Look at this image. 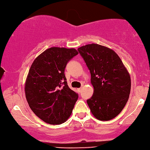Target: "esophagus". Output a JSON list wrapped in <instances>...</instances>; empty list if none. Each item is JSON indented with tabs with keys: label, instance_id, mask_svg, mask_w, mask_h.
Here are the masks:
<instances>
[{
	"label": "esophagus",
	"instance_id": "obj_1",
	"mask_svg": "<svg viewBox=\"0 0 150 150\" xmlns=\"http://www.w3.org/2000/svg\"><path fill=\"white\" fill-rule=\"evenodd\" d=\"M77 91H79V92H81V88H78V89H77Z\"/></svg>",
	"mask_w": 150,
	"mask_h": 150
}]
</instances>
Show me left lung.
<instances>
[{
    "label": "left lung",
    "instance_id": "obj_1",
    "mask_svg": "<svg viewBox=\"0 0 150 150\" xmlns=\"http://www.w3.org/2000/svg\"><path fill=\"white\" fill-rule=\"evenodd\" d=\"M91 73L93 95L87 103L97 120L108 121L121 113L129 99V73L113 50L98 44L77 49Z\"/></svg>",
    "mask_w": 150,
    "mask_h": 150
}]
</instances>
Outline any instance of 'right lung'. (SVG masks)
I'll use <instances>...</instances> for the list:
<instances>
[{
	"label": "right lung",
	"instance_id": "obj_1",
	"mask_svg": "<svg viewBox=\"0 0 150 150\" xmlns=\"http://www.w3.org/2000/svg\"><path fill=\"white\" fill-rule=\"evenodd\" d=\"M77 54L73 48L51 47L30 66L25 81L26 99L31 110L45 122L61 124L71 115L78 94L69 87L65 69Z\"/></svg>",
	"mask_w": 150,
	"mask_h": 150
}]
</instances>
